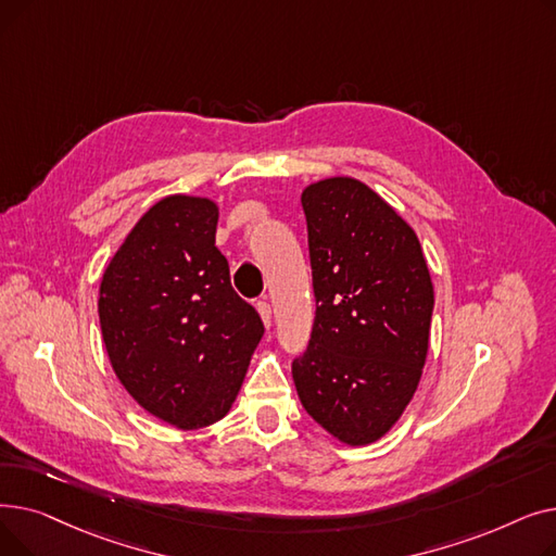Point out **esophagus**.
<instances>
[{
    "instance_id": "obj_1",
    "label": "esophagus",
    "mask_w": 556,
    "mask_h": 556,
    "mask_svg": "<svg viewBox=\"0 0 556 556\" xmlns=\"http://www.w3.org/2000/svg\"><path fill=\"white\" fill-rule=\"evenodd\" d=\"M256 311H258V315L263 319V325H266V329H270V325H273V308H270V304L268 302H256Z\"/></svg>"
}]
</instances>
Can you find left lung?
<instances>
[{
    "instance_id": "left-lung-1",
    "label": "left lung",
    "mask_w": 556,
    "mask_h": 556,
    "mask_svg": "<svg viewBox=\"0 0 556 556\" xmlns=\"http://www.w3.org/2000/svg\"><path fill=\"white\" fill-rule=\"evenodd\" d=\"M315 319L293 361L304 410L349 446L371 444L410 403L428 354L432 281L417 233L354 178L304 189Z\"/></svg>"
}]
</instances>
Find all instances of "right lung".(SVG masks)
Segmentation results:
<instances>
[{"label":"right lung","mask_w":556,"mask_h":556,"mask_svg":"<svg viewBox=\"0 0 556 556\" xmlns=\"http://www.w3.org/2000/svg\"><path fill=\"white\" fill-rule=\"evenodd\" d=\"M218 207L168 195L116 250L99 290L112 369L130 396L182 430L227 415L263 336L216 248Z\"/></svg>","instance_id":"obj_1"}]
</instances>
